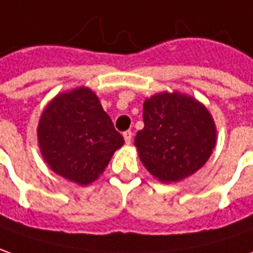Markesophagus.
Returning a JSON list of instances; mask_svg holds the SVG:
<instances>
[{"label": "esophagus", "mask_w": 253, "mask_h": 253, "mask_svg": "<svg viewBox=\"0 0 253 253\" xmlns=\"http://www.w3.org/2000/svg\"><path fill=\"white\" fill-rule=\"evenodd\" d=\"M123 137H125V141H126V144H130L131 142V137H133V133L130 131V130H127L123 133Z\"/></svg>", "instance_id": "esophagus-1"}]
</instances>
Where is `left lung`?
I'll return each instance as SVG.
<instances>
[{"mask_svg": "<svg viewBox=\"0 0 253 253\" xmlns=\"http://www.w3.org/2000/svg\"><path fill=\"white\" fill-rule=\"evenodd\" d=\"M144 128L134 145L141 162L162 183H176L199 170L216 144L212 115L195 98L161 92L145 99Z\"/></svg>", "mask_w": 253, "mask_h": 253, "instance_id": "obj_1", "label": "left lung"}]
</instances>
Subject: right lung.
Listing matches in <instances>:
<instances>
[{
    "label": "right lung",
    "mask_w": 253,
    "mask_h": 253,
    "mask_svg": "<svg viewBox=\"0 0 253 253\" xmlns=\"http://www.w3.org/2000/svg\"><path fill=\"white\" fill-rule=\"evenodd\" d=\"M37 137L48 166L80 185L95 181L125 144L98 97L87 87L56 95L41 115Z\"/></svg>",
    "instance_id": "obj_1"
}]
</instances>
